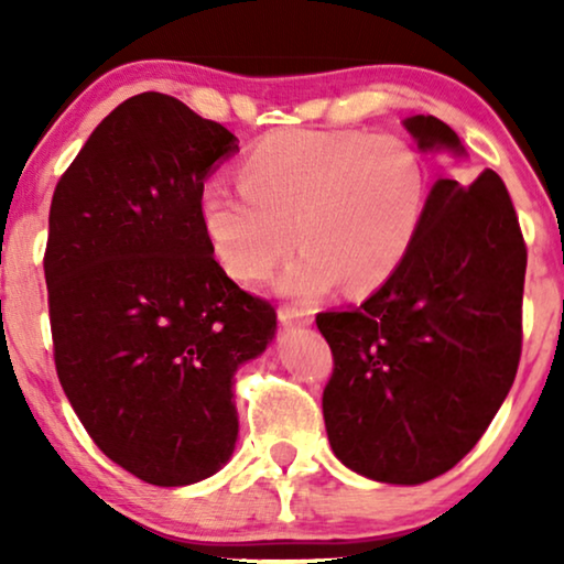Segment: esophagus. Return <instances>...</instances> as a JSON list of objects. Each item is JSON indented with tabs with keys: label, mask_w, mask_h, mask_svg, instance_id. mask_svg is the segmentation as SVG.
<instances>
[{
	"label": "esophagus",
	"mask_w": 564,
	"mask_h": 564,
	"mask_svg": "<svg viewBox=\"0 0 564 564\" xmlns=\"http://www.w3.org/2000/svg\"><path fill=\"white\" fill-rule=\"evenodd\" d=\"M280 321L282 326H311L313 315L300 305H280Z\"/></svg>",
	"instance_id": "34e87169"
}]
</instances>
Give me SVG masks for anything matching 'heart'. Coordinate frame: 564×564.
<instances>
[{
	"label": "heart",
	"mask_w": 564,
	"mask_h": 564,
	"mask_svg": "<svg viewBox=\"0 0 564 564\" xmlns=\"http://www.w3.org/2000/svg\"><path fill=\"white\" fill-rule=\"evenodd\" d=\"M238 189L203 192V228L218 264L238 282H264L303 253L280 290L311 300L341 284L380 288L411 253L429 207V166L403 135L284 128L251 145Z\"/></svg>",
	"instance_id": "heart-1"
}]
</instances>
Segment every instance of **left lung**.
<instances>
[{"label":"left lung","mask_w":564,"mask_h":564,"mask_svg":"<svg viewBox=\"0 0 564 564\" xmlns=\"http://www.w3.org/2000/svg\"><path fill=\"white\" fill-rule=\"evenodd\" d=\"M405 128L462 153L434 115ZM527 243L506 184L438 180L411 253L372 297L315 315L334 354L323 388L330 449L354 473L419 485L480 442L521 359Z\"/></svg>","instance_id":"1"}]
</instances>
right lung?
<instances>
[{
	"instance_id": "add662e5",
	"label": "right lung",
	"mask_w": 564,
	"mask_h": 564,
	"mask_svg": "<svg viewBox=\"0 0 564 564\" xmlns=\"http://www.w3.org/2000/svg\"><path fill=\"white\" fill-rule=\"evenodd\" d=\"M238 149L220 122L143 91L95 128L51 199L45 284L53 361L105 457L176 488L234 454V372L276 313L215 261L205 180Z\"/></svg>"
}]
</instances>
